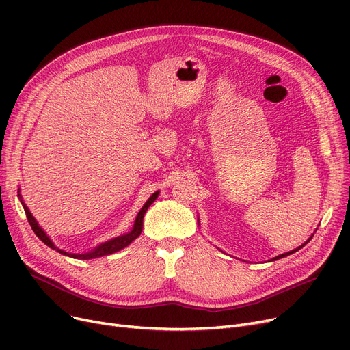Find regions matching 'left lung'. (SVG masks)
<instances>
[{
    "label": "left lung",
    "instance_id": "obj_1",
    "mask_svg": "<svg viewBox=\"0 0 350 350\" xmlns=\"http://www.w3.org/2000/svg\"><path fill=\"white\" fill-rule=\"evenodd\" d=\"M197 221L200 223V218L197 219ZM198 226H200V224H198ZM310 238H312V235L308 238V241H306L305 244H308V243L310 241ZM305 244H302L301 247H298V248H295V250H292V251H289V252H285V254H281V255H278V256H275V258H272L271 261H277V260H280V258H284V256H288V255H291V254H293V252H297V251H298V250H301V248H302Z\"/></svg>",
    "mask_w": 350,
    "mask_h": 350
}]
</instances>
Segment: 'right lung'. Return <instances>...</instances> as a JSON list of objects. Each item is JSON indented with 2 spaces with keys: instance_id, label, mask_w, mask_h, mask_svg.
Instances as JSON below:
<instances>
[{
  "instance_id": "add662e5",
  "label": "right lung",
  "mask_w": 350,
  "mask_h": 350,
  "mask_svg": "<svg viewBox=\"0 0 350 350\" xmlns=\"http://www.w3.org/2000/svg\"><path fill=\"white\" fill-rule=\"evenodd\" d=\"M159 193H160V191H156V193H153L149 198H147V201L143 204V207L140 208V211L137 213L136 219H135V224H133V227H132L131 231L123 234V235H119V237H115V238H110V240H107V241H105V243L96 245L95 248H92V250L88 251V252H82V254H79V252H78V254L68 252V251L61 250V248H58L57 245H55L53 241L49 238V235H48V234L44 231V228L38 224V221H36L35 217L32 215V213L29 211V208H28L27 204L24 203L23 196H21L20 191H18V196H20V201H21L23 207H24V211H25V214H27V218H28V223H29L31 228L33 230V232L36 234V237H38L40 240H41L45 245H48L49 248H52V250H55V251H58V252L62 254V255L70 256V258L94 260V258H99V256H103V255H109V254L118 252V251L123 250L124 247H127L129 244H132V243L136 240V238L140 235V232H142V230H143V218H144V214H146L147 208H149V207L154 203V200L159 197Z\"/></svg>"
}]
</instances>
